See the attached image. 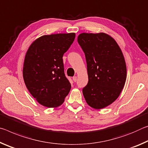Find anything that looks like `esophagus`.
Wrapping results in <instances>:
<instances>
[{
    "label": "esophagus",
    "mask_w": 148,
    "mask_h": 148,
    "mask_svg": "<svg viewBox=\"0 0 148 148\" xmlns=\"http://www.w3.org/2000/svg\"><path fill=\"white\" fill-rule=\"evenodd\" d=\"M73 80L74 82H76L77 81V77L75 76V77H73Z\"/></svg>",
    "instance_id": "esophagus-1"
}]
</instances>
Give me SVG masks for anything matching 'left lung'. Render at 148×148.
I'll return each instance as SVG.
<instances>
[{
  "mask_svg": "<svg viewBox=\"0 0 148 148\" xmlns=\"http://www.w3.org/2000/svg\"><path fill=\"white\" fill-rule=\"evenodd\" d=\"M77 41L84 53L88 82L83 89L86 103L100 110L112 103L121 92L127 67L117 43L103 33H81Z\"/></svg>",
  "mask_w": 148,
  "mask_h": 148,
  "instance_id": "1",
  "label": "left lung"
}]
</instances>
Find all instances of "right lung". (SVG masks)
Instances as JSON below:
<instances>
[{"label": "right lung", "instance_id": "add662e5", "mask_svg": "<svg viewBox=\"0 0 148 148\" xmlns=\"http://www.w3.org/2000/svg\"><path fill=\"white\" fill-rule=\"evenodd\" d=\"M75 38L74 33L43 35L27 51L24 82L33 98L45 107L61 106L69 92L71 84L65 75L62 58Z\"/></svg>", "mask_w": 148, "mask_h": 148}]
</instances>
